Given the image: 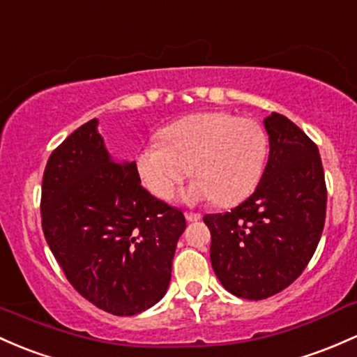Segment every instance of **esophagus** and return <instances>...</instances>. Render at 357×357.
I'll return each instance as SVG.
<instances>
[{"label":"esophagus","instance_id":"34e87169","mask_svg":"<svg viewBox=\"0 0 357 357\" xmlns=\"http://www.w3.org/2000/svg\"><path fill=\"white\" fill-rule=\"evenodd\" d=\"M185 220L190 221V223H192V221H199V220H201V214H197V213H185Z\"/></svg>","mask_w":357,"mask_h":357}]
</instances>
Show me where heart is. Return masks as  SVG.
Instances as JSON below:
<instances>
[{"instance_id":"b5f03b06","label":"heart","mask_w":357,"mask_h":357,"mask_svg":"<svg viewBox=\"0 0 357 357\" xmlns=\"http://www.w3.org/2000/svg\"><path fill=\"white\" fill-rule=\"evenodd\" d=\"M162 141L144 144L136 170L149 192L168 199L190 175L189 202L214 201L233 206L247 199L262 178L267 134L254 119L229 112H197L162 129Z\"/></svg>"}]
</instances>
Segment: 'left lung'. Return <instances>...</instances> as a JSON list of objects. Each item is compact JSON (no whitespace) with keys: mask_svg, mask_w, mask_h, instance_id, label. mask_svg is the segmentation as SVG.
Listing matches in <instances>:
<instances>
[{"mask_svg":"<svg viewBox=\"0 0 357 357\" xmlns=\"http://www.w3.org/2000/svg\"><path fill=\"white\" fill-rule=\"evenodd\" d=\"M269 160L255 192L225 214H206L211 266L226 291L264 300L308 266L325 225L327 189L317 144L289 119H264Z\"/></svg>","mask_w":357,"mask_h":357,"instance_id":"8db88e82","label":"left lung"}]
</instances>
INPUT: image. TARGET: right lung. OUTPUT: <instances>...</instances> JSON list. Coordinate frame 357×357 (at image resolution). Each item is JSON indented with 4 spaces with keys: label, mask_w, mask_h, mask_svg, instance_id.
<instances>
[{
    "label": "right lung",
    "mask_w": 357,
    "mask_h": 357,
    "mask_svg": "<svg viewBox=\"0 0 357 357\" xmlns=\"http://www.w3.org/2000/svg\"><path fill=\"white\" fill-rule=\"evenodd\" d=\"M40 213L61 269L95 306L131 317L165 296L185 218L143 189L136 162L112 158L97 119L49 156Z\"/></svg>",
    "instance_id": "obj_1"
}]
</instances>
